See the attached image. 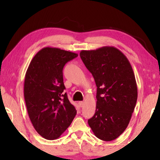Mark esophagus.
Returning a JSON list of instances; mask_svg holds the SVG:
<instances>
[{
    "mask_svg": "<svg viewBox=\"0 0 160 160\" xmlns=\"http://www.w3.org/2000/svg\"><path fill=\"white\" fill-rule=\"evenodd\" d=\"M78 104H79V106L80 107H82L84 106V104H85V102H79Z\"/></svg>",
    "mask_w": 160,
    "mask_h": 160,
    "instance_id": "obj_1",
    "label": "esophagus"
}]
</instances>
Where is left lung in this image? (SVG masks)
I'll list each match as a JSON object with an SVG mask.
<instances>
[{
	"label": "left lung",
	"instance_id": "8db88e82",
	"mask_svg": "<svg viewBox=\"0 0 160 160\" xmlns=\"http://www.w3.org/2000/svg\"><path fill=\"white\" fill-rule=\"evenodd\" d=\"M80 58L97 85V105L88 124L99 139L112 141L128 126L138 98L133 70L126 56L113 47L82 50Z\"/></svg>",
	"mask_w": 160,
	"mask_h": 160
}]
</instances>
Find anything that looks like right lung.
I'll return each mask as SVG.
<instances>
[{
	"instance_id": "1",
	"label": "right lung",
	"mask_w": 160,
	"mask_h": 160,
	"mask_svg": "<svg viewBox=\"0 0 160 160\" xmlns=\"http://www.w3.org/2000/svg\"><path fill=\"white\" fill-rule=\"evenodd\" d=\"M78 56L61 48L45 47L37 53L27 70L24 84L27 109L36 131L47 140L58 138L77 113L63 93V69Z\"/></svg>"
}]
</instances>
